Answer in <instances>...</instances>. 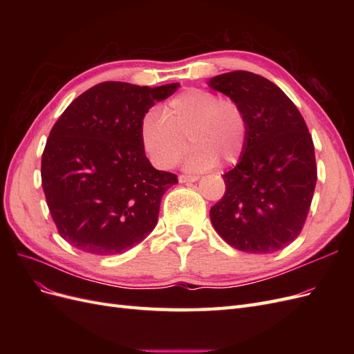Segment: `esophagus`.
<instances>
[{"mask_svg":"<svg viewBox=\"0 0 354 354\" xmlns=\"http://www.w3.org/2000/svg\"><path fill=\"white\" fill-rule=\"evenodd\" d=\"M198 180H199L198 176H190V174H180L178 176L180 183H195V181H198Z\"/></svg>","mask_w":354,"mask_h":354,"instance_id":"esophagus-1","label":"esophagus"}]
</instances>
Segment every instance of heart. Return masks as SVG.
Segmentation results:
<instances>
[{
    "mask_svg": "<svg viewBox=\"0 0 354 354\" xmlns=\"http://www.w3.org/2000/svg\"><path fill=\"white\" fill-rule=\"evenodd\" d=\"M195 145L186 160L192 171L216 167L218 159L234 164L248 140V120L242 106L229 97L189 88L169 100L164 112L149 111L140 124V140L146 155L158 168H173Z\"/></svg>",
    "mask_w": 354,
    "mask_h": 354,
    "instance_id": "obj_1",
    "label": "heart"
}]
</instances>
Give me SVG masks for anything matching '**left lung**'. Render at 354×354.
Here are the masks:
<instances>
[{
    "instance_id": "obj_1",
    "label": "left lung",
    "mask_w": 354,
    "mask_h": 354,
    "mask_svg": "<svg viewBox=\"0 0 354 354\" xmlns=\"http://www.w3.org/2000/svg\"><path fill=\"white\" fill-rule=\"evenodd\" d=\"M208 87L236 100L248 120L245 151L223 176L226 192L209 211L212 226L239 251H279L301 233L316 187L304 118L276 84L252 72L217 75Z\"/></svg>"
}]
</instances>
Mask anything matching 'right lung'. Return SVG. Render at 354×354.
Segmentation results:
<instances>
[{"label":"right lung","instance_id":"obj_1","mask_svg":"<svg viewBox=\"0 0 354 354\" xmlns=\"http://www.w3.org/2000/svg\"><path fill=\"white\" fill-rule=\"evenodd\" d=\"M178 85L97 84L51 128L41 159L42 189L59 234L77 250L121 254L155 229L160 199L178 180L149 162L140 124Z\"/></svg>","mask_w":354,"mask_h":354}]
</instances>
